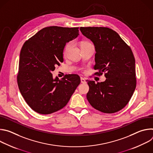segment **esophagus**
<instances>
[{"mask_svg": "<svg viewBox=\"0 0 153 153\" xmlns=\"http://www.w3.org/2000/svg\"><path fill=\"white\" fill-rule=\"evenodd\" d=\"M80 81H81V83H86L85 79L84 78H83V77H81V78H80Z\"/></svg>", "mask_w": 153, "mask_h": 153, "instance_id": "obj_1", "label": "esophagus"}]
</instances>
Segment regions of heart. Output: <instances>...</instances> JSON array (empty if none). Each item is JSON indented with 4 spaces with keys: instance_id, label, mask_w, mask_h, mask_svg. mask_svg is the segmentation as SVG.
I'll list each match as a JSON object with an SVG mask.
<instances>
[{
    "instance_id": "b5f03b06",
    "label": "heart",
    "mask_w": 153,
    "mask_h": 153,
    "mask_svg": "<svg viewBox=\"0 0 153 153\" xmlns=\"http://www.w3.org/2000/svg\"><path fill=\"white\" fill-rule=\"evenodd\" d=\"M92 45L91 43L89 42H83L81 44V47H86V46H88V45ZM72 47V43L71 42H68L67 43L66 45H65V47H64V49H63V55L64 56H67V54L68 53L69 51L70 50V49Z\"/></svg>"
}]
</instances>
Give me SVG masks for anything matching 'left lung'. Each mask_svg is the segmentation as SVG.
Returning a JSON list of instances; mask_svg holds the SVG:
<instances>
[{
  "instance_id": "obj_1",
  "label": "left lung",
  "mask_w": 153,
  "mask_h": 153,
  "mask_svg": "<svg viewBox=\"0 0 153 153\" xmlns=\"http://www.w3.org/2000/svg\"><path fill=\"white\" fill-rule=\"evenodd\" d=\"M94 43L96 53L93 68L98 76L105 73V82L87 80V100L96 110L114 113L123 108L136 86L135 59L131 48L117 33L107 27H80Z\"/></svg>"
}]
</instances>
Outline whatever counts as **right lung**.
Returning a JSON list of instances; mask_svg holds the SVG:
<instances>
[{"label":"right lung","instance_id":"1","mask_svg":"<svg viewBox=\"0 0 153 153\" xmlns=\"http://www.w3.org/2000/svg\"><path fill=\"white\" fill-rule=\"evenodd\" d=\"M79 28L51 26L27 40L21 49L17 80L19 90L33 110L50 114L63 108L80 83L77 74L54 79L51 72L63 62L66 43L76 38Z\"/></svg>","mask_w":153,"mask_h":153}]
</instances>
